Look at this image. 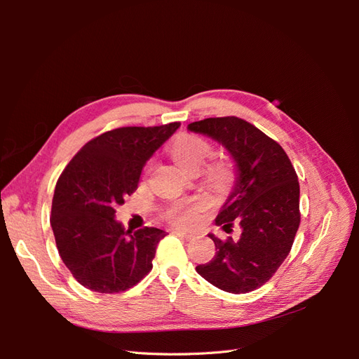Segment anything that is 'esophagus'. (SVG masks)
<instances>
[{"label":"esophagus","instance_id":"esophagus-1","mask_svg":"<svg viewBox=\"0 0 359 359\" xmlns=\"http://www.w3.org/2000/svg\"><path fill=\"white\" fill-rule=\"evenodd\" d=\"M173 233L178 235V236H181V238H186V240H191V238H193V233H190V232H184V231H181V229H175V231H173Z\"/></svg>","mask_w":359,"mask_h":359}]
</instances>
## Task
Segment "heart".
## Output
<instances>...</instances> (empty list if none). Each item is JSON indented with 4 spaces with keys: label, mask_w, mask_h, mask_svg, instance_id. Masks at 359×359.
I'll return each mask as SVG.
<instances>
[{
    "label": "heart",
    "mask_w": 359,
    "mask_h": 359,
    "mask_svg": "<svg viewBox=\"0 0 359 359\" xmlns=\"http://www.w3.org/2000/svg\"><path fill=\"white\" fill-rule=\"evenodd\" d=\"M212 154V145L208 139L199 135H181L170 147V156L178 165L191 173H196L203 161ZM148 170V168H147ZM205 181L217 193L229 191L235 181L233 165L226 158L212 160L205 169ZM199 211V203L194 201H178L169 205L163 212L165 219L177 224H190Z\"/></svg>",
    "instance_id": "b5f03b06"
}]
</instances>
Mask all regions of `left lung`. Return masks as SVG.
Instances as JSON below:
<instances>
[{"label": "left lung", "instance_id": "left-lung-1", "mask_svg": "<svg viewBox=\"0 0 359 359\" xmlns=\"http://www.w3.org/2000/svg\"><path fill=\"white\" fill-rule=\"evenodd\" d=\"M189 130L215 139L232 156L238 177L215 224L226 233L241 227L238 240L210 235L215 256L196 271L224 292H252L277 273L295 240L301 222L295 168L278 142L243 118H205Z\"/></svg>", "mask_w": 359, "mask_h": 359}]
</instances>
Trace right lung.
<instances>
[{"label": "right lung", "instance_id": "obj_1", "mask_svg": "<svg viewBox=\"0 0 359 359\" xmlns=\"http://www.w3.org/2000/svg\"><path fill=\"white\" fill-rule=\"evenodd\" d=\"M180 126L114 128L86 142L62 170L50 226L64 265L83 287L119 293L153 269L166 232L157 227L126 232L114 217L137 189L147 160Z\"/></svg>", "mask_w": 359, "mask_h": 359}]
</instances>
